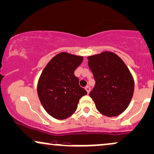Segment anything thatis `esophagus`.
I'll return each instance as SVG.
<instances>
[{"instance_id": "34e87169", "label": "esophagus", "mask_w": 154, "mask_h": 154, "mask_svg": "<svg viewBox=\"0 0 154 154\" xmlns=\"http://www.w3.org/2000/svg\"><path fill=\"white\" fill-rule=\"evenodd\" d=\"M85 90L87 92V93H89V92H90V86H86Z\"/></svg>"}]
</instances>
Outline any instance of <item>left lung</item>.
I'll use <instances>...</instances> for the list:
<instances>
[{"instance_id": "8db88e82", "label": "left lung", "mask_w": 154, "mask_h": 154, "mask_svg": "<svg viewBox=\"0 0 154 154\" xmlns=\"http://www.w3.org/2000/svg\"><path fill=\"white\" fill-rule=\"evenodd\" d=\"M95 85L90 93L96 109L108 117L120 115L129 105L134 81L129 69L116 54L104 51L87 57Z\"/></svg>"}]
</instances>
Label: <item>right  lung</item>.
<instances>
[{"instance_id": "right-lung-1", "label": "right lung", "mask_w": 154, "mask_h": 154, "mask_svg": "<svg viewBox=\"0 0 154 154\" xmlns=\"http://www.w3.org/2000/svg\"><path fill=\"white\" fill-rule=\"evenodd\" d=\"M82 61L83 57L61 52L51 59L39 76V100L47 113L57 120L70 117L77 109L79 99L87 94L74 75Z\"/></svg>"}]
</instances>
